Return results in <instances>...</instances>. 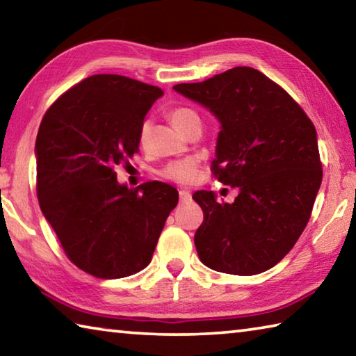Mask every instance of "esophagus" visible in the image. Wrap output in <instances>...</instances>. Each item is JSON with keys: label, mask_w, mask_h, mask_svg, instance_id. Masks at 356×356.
Here are the masks:
<instances>
[{"label": "esophagus", "mask_w": 356, "mask_h": 356, "mask_svg": "<svg viewBox=\"0 0 356 356\" xmlns=\"http://www.w3.org/2000/svg\"><path fill=\"white\" fill-rule=\"evenodd\" d=\"M179 197H180V202H190L191 201V193L188 190H180L179 191Z\"/></svg>", "instance_id": "esophagus-1"}]
</instances>
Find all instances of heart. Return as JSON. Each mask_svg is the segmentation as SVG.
<instances>
[{"label": "heart", "instance_id": "heart-1", "mask_svg": "<svg viewBox=\"0 0 356 356\" xmlns=\"http://www.w3.org/2000/svg\"><path fill=\"white\" fill-rule=\"evenodd\" d=\"M170 119L174 127H176L179 131H184L193 122V120H200L197 114L193 110H190V108H176V110H172L170 113ZM144 136H146V129L141 130V135H140L141 143L144 141ZM161 176L176 184H182V185L193 184L197 179V176H200V163H197V160L193 159V156L174 160L163 168Z\"/></svg>", "mask_w": 356, "mask_h": 356}]
</instances>
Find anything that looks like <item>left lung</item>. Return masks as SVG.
I'll use <instances>...</instances> for the list:
<instances>
[{"mask_svg": "<svg viewBox=\"0 0 356 356\" xmlns=\"http://www.w3.org/2000/svg\"><path fill=\"white\" fill-rule=\"evenodd\" d=\"M220 122L212 171L237 186L232 204L196 191L204 221L195 234L201 262L250 276L278 264L308 225L322 184L317 131L300 105L252 67L172 88Z\"/></svg>", "mask_w": 356, "mask_h": 356, "instance_id": "left-lung-1", "label": "left lung"}]
</instances>
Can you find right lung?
Wrapping results in <instances>:
<instances>
[{
    "label": "right lung",
    "instance_id": "1",
    "mask_svg": "<svg viewBox=\"0 0 356 356\" xmlns=\"http://www.w3.org/2000/svg\"><path fill=\"white\" fill-rule=\"evenodd\" d=\"M163 91L122 75L88 76L42 119L38 197L65 254L97 278H125L152 259L179 193L163 182L119 184L114 166L138 152L143 120Z\"/></svg>",
    "mask_w": 356,
    "mask_h": 356
}]
</instances>
